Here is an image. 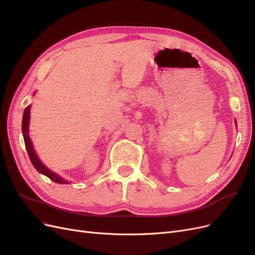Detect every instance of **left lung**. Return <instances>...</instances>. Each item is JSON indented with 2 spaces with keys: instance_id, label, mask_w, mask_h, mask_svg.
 <instances>
[{
  "instance_id": "1",
  "label": "left lung",
  "mask_w": 255,
  "mask_h": 255,
  "mask_svg": "<svg viewBox=\"0 0 255 255\" xmlns=\"http://www.w3.org/2000/svg\"><path fill=\"white\" fill-rule=\"evenodd\" d=\"M235 123H236V122H235Z\"/></svg>"
}]
</instances>
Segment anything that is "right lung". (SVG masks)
Masks as SVG:
<instances>
[{
  "mask_svg": "<svg viewBox=\"0 0 255 255\" xmlns=\"http://www.w3.org/2000/svg\"><path fill=\"white\" fill-rule=\"evenodd\" d=\"M30 105L26 106L24 113H23V118H22V133H23V138H24V142H25V148L26 151L28 153V156L30 161H32L33 166L36 168V170L38 172H40L42 174H44L45 176H48L50 180H52L53 182L58 183V184H68V181L64 180L63 177L59 176L58 174L54 173L53 171H51L50 169H48L45 167L40 159L38 158L37 154L33 148L32 141H30V138L28 136V123H29V111H30Z\"/></svg>",
  "mask_w": 255,
  "mask_h": 255,
  "instance_id": "add662e5",
  "label": "right lung"
}]
</instances>
